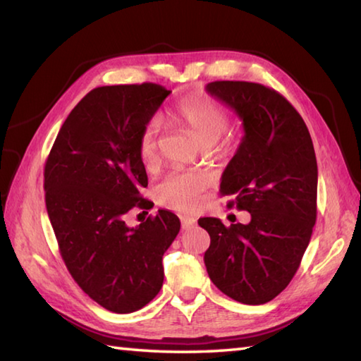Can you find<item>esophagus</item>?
Here are the masks:
<instances>
[{
    "label": "esophagus",
    "instance_id": "34e87169",
    "mask_svg": "<svg viewBox=\"0 0 361 361\" xmlns=\"http://www.w3.org/2000/svg\"><path fill=\"white\" fill-rule=\"evenodd\" d=\"M195 226V219L189 218V219H183L181 222V228L183 231H189V228H192Z\"/></svg>",
    "mask_w": 361,
    "mask_h": 361
}]
</instances>
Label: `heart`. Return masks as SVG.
I'll use <instances>...</instances> for the list:
<instances>
[{
    "instance_id": "heart-1",
    "label": "heart",
    "mask_w": 361,
    "mask_h": 361,
    "mask_svg": "<svg viewBox=\"0 0 361 361\" xmlns=\"http://www.w3.org/2000/svg\"><path fill=\"white\" fill-rule=\"evenodd\" d=\"M191 130L202 147H213L227 128V114L207 94H189L176 101L169 114ZM159 123L148 121L139 137V154L143 164H153L158 156ZM208 186V178L199 172H176L170 173L159 183L156 194L158 199L169 208L181 213H191L202 205V194Z\"/></svg>"
}]
</instances>
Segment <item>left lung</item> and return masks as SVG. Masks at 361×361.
I'll list each match as a JSON object with an SVG mask.
<instances>
[{"mask_svg":"<svg viewBox=\"0 0 361 361\" xmlns=\"http://www.w3.org/2000/svg\"><path fill=\"white\" fill-rule=\"evenodd\" d=\"M205 90L241 120L245 135L219 191L235 197L251 221L226 227L218 218H200L212 240L203 260L222 293L264 305L289 286L310 245L317 216L316 153L303 118L278 91L231 80Z\"/></svg>","mask_w":361,"mask_h":361,"instance_id":"8db88e82","label":"left lung"}]
</instances>
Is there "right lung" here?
Returning a JSON list of instances; mask_svg holds the SVG:
<instances>
[{
    "instance_id": "right-lung-1",
    "label": "right lung",
    "mask_w": 361,
    "mask_h": 361,
    "mask_svg": "<svg viewBox=\"0 0 361 361\" xmlns=\"http://www.w3.org/2000/svg\"><path fill=\"white\" fill-rule=\"evenodd\" d=\"M170 91L156 83L91 90L72 109L44 170L45 207L61 257L82 290L106 310H142L164 283L162 255L180 232L167 209L129 227L149 208L139 137Z\"/></svg>"
}]
</instances>
